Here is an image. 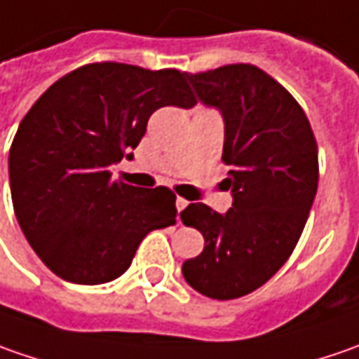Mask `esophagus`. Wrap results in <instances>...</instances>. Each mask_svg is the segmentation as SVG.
I'll return each instance as SVG.
<instances>
[{
  "mask_svg": "<svg viewBox=\"0 0 359 359\" xmlns=\"http://www.w3.org/2000/svg\"><path fill=\"white\" fill-rule=\"evenodd\" d=\"M187 203H189V201L184 200V198H177V200H175V208H177V212H182V210H186Z\"/></svg>",
  "mask_w": 359,
  "mask_h": 359,
  "instance_id": "1",
  "label": "esophagus"
}]
</instances>
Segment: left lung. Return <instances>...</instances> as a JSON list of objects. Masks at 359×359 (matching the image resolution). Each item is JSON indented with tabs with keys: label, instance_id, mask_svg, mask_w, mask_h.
<instances>
[{
	"label": "left lung",
	"instance_id": "1",
	"mask_svg": "<svg viewBox=\"0 0 359 359\" xmlns=\"http://www.w3.org/2000/svg\"><path fill=\"white\" fill-rule=\"evenodd\" d=\"M203 104L226 121L222 161L233 208L205 203L182 212L203 233V252L184 262L186 282L212 299L252 294L287 262L318 191V144L294 95L252 63L189 74Z\"/></svg>",
	"mask_w": 359,
	"mask_h": 359
}]
</instances>
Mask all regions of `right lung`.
<instances>
[{"instance_id": "obj_1", "label": "right lung", "mask_w": 359, "mask_h": 359, "mask_svg": "<svg viewBox=\"0 0 359 359\" xmlns=\"http://www.w3.org/2000/svg\"><path fill=\"white\" fill-rule=\"evenodd\" d=\"M187 72L86 63L60 77L21 119L9 149V186L21 231L55 276L111 282L151 229L175 224V194L114 180L163 105L191 107Z\"/></svg>"}]
</instances>
